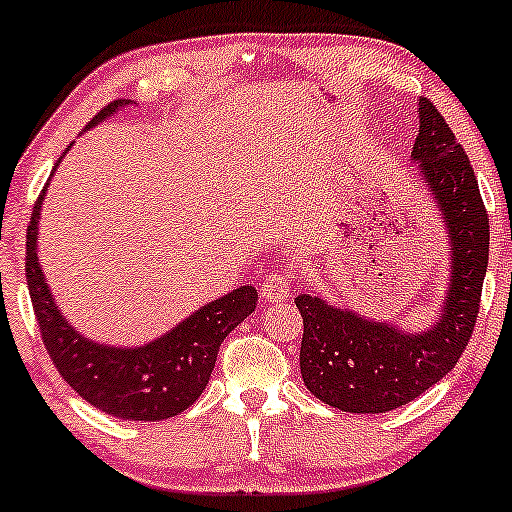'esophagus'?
<instances>
[{
	"label": "esophagus",
	"instance_id": "1",
	"mask_svg": "<svg viewBox=\"0 0 512 512\" xmlns=\"http://www.w3.org/2000/svg\"><path fill=\"white\" fill-rule=\"evenodd\" d=\"M292 289H294V282L285 270H273V273H268L261 282V294L263 299L268 301L287 299V296L292 294Z\"/></svg>",
	"mask_w": 512,
	"mask_h": 512
}]
</instances>
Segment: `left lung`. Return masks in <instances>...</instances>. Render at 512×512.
I'll list each match as a JSON object with an SVG mask.
<instances>
[{
    "instance_id": "1",
    "label": "left lung",
    "mask_w": 512,
    "mask_h": 512,
    "mask_svg": "<svg viewBox=\"0 0 512 512\" xmlns=\"http://www.w3.org/2000/svg\"><path fill=\"white\" fill-rule=\"evenodd\" d=\"M410 161L420 163L451 246L449 287L437 325L425 332L361 318L318 296L294 299L304 318L301 377L315 399L346 413H387L446 377L475 330L489 263V216L475 170L430 99H420Z\"/></svg>"
}]
</instances>
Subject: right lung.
<instances>
[{
    "label": "right lung",
    "instance_id": "right-lung-1",
    "mask_svg": "<svg viewBox=\"0 0 512 512\" xmlns=\"http://www.w3.org/2000/svg\"><path fill=\"white\" fill-rule=\"evenodd\" d=\"M125 106H130V99H116L104 106L85 130ZM47 185L30 213L25 235V280L42 342L56 370L82 399L113 418L156 422L187 410L206 389L223 339L256 308V287H237L216 301H208L178 327L144 346L125 349L92 342L61 315L37 258V230Z\"/></svg>",
    "mask_w": 512,
    "mask_h": 512
}]
</instances>
